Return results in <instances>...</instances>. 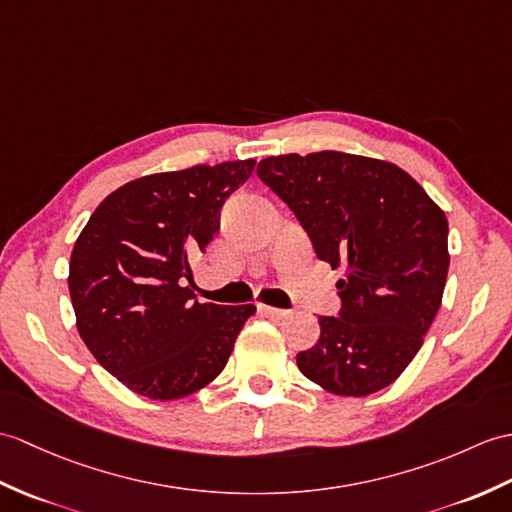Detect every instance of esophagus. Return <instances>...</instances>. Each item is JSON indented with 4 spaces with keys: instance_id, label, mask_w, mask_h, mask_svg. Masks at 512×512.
Segmentation results:
<instances>
[{
    "instance_id": "34e87169",
    "label": "esophagus",
    "mask_w": 512,
    "mask_h": 512,
    "mask_svg": "<svg viewBox=\"0 0 512 512\" xmlns=\"http://www.w3.org/2000/svg\"><path fill=\"white\" fill-rule=\"evenodd\" d=\"M259 312L270 318H285L290 314V310H279V307H270V305H259Z\"/></svg>"
}]
</instances>
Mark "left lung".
<instances>
[{
	"label": "left lung",
	"instance_id": "obj_1",
	"mask_svg": "<svg viewBox=\"0 0 512 512\" xmlns=\"http://www.w3.org/2000/svg\"><path fill=\"white\" fill-rule=\"evenodd\" d=\"M257 176L305 229L320 261L344 268L340 310L296 355L301 373L342 397L390 386L441 307L447 218L395 163L323 150L259 161Z\"/></svg>",
	"mask_w": 512,
	"mask_h": 512
}]
</instances>
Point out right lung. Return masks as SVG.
<instances>
[{"instance_id":"obj_1","label":"right lung","mask_w":512,"mask_h":512,"mask_svg":"<svg viewBox=\"0 0 512 512\" xmlns=\"http://www.w3.org/2000/svg\"><path fill=\"white\" fill-rule=\"evenodd\" d=\"M253 159L141 176L93 211L71 251L80 338L106 371L148 399L192 395L227 366L255 305L198 303L192 261Z\"/></svg>"}]
</instances>
